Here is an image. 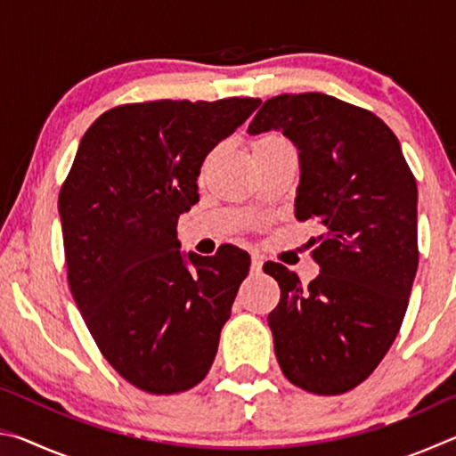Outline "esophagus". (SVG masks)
<instances>
[{
	"label": "esophagus",
	"mask_w": 456,
	"mask_h": 456,
	"mask_svg": "<svg viewBox=\"0 0 456 456\" xmlns=\"http://www.w3.org/2000/svg\"><path fill=\"white\" fill-rule=\"evenodd\" d=\"M261 267H264V261H261V257L253 253V256H251V273H259Z\"/></svg>",
	"instance_id": "1"
}]
</instances>
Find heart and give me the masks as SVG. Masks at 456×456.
<instances>
[{
  "label": "heart",
  "instance_id": "1",
  "mask_svg": "<svg viewBox=\"0 0 456 456\" xmlns=\"http://www.w3.org/2000/svg\"><path fill=\"white\" fill-rule=\"evenodd\" d=\"M280 142H285L281 136L269 134V136H264V138H259V141L256 142V149H264V146H272V144H280ZM256 149H253V151H256Z\"/></svg>",
  "mask_w": 456,
  "mask_h": 456
}]
</instances>
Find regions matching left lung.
<instances>
[{
  "instance_id": "left-lung-1",
  "label": "left lung",
  "mask_w": 456,
  "mask_h": 456,
  "mask_svg": "<svg viewBox=\"0 0 456 456\" xmlns=\"http://www.w3.org/2000/svg\"><path fill=\"white\" fill-rule=\"evenodd\" d=\"M277 130L297 149L296 217L318 225L320 275L269 261L281 297L267 315L281 372L314 395L356 388L390 350L419 267V191L395 133L372 112L320 92L269 98L247 133Z\"/></svg>"
}]
</instances>
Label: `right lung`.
Wrapping results in <instances>:
<instances>
[{"label":"right lung","instance_id":"obj_1","mask_svg":"<svg viewBox=\"0 0 456 456\" xmlns=\"http://www.w3.org/2000/svg\"><path fill=\"white\" fill-rule=\"evenodd\" d=\"M259 98L157 100L112 108L82 136L60 191L68 283L100 352L151 395L209 372L249 253H183L176 223L199 200L207 154Z\"/></svg>","mask_w":456,"mask_h":456}]
</instances>
